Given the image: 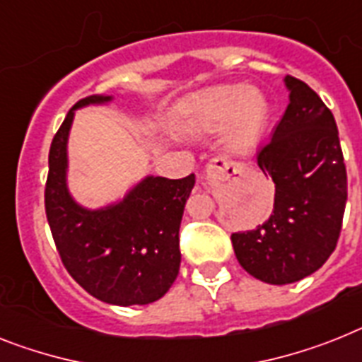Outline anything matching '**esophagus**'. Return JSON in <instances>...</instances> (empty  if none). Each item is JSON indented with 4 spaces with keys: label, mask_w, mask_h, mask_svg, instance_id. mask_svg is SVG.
Instances as JSON below:
<instances>
[{
    "label": "esophagus",
    "mask_w": 362,
    "mask_h": 362,
    "mask_svg": "<svg viewBox=\"0 0 362 362\" xmlns=\"http://www.w3.org/2000/svg\"><path fill=\"white\" fill-rule=\"evenodd\" d=\"M238 173V163L232 162L228 156H215L206 163L204 178H215V176H230Z\"/></svg>",
    "instance_id": "esophagus-1"
}]
</instances>
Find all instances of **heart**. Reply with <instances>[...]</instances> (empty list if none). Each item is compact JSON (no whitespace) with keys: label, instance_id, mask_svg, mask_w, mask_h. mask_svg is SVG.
<instances>
[{"label":"heart","instance_id":"obj_1","mask_svg":"<svg viewBox=\"0 0 362 362\" xmlns=\"http://www.w3.org/2000/svg\"><path fill=\"white\" fill-rule=\"evenodd\" d=\"M199 129L218 130L228 124V144L248 148L265 130L269 106L257 90L245 86H218L202 93L187 110Z\"/></svg>","mask_w":362,"mask_h":362}]
</instances>
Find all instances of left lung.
Masks as SVG:
<instances>
[{"mask_svg": "<svg viewBox=\"0 0 362 362\" xmlns=\"http://www.w3.org/2000/svg\"><path fill=\"white\" fill-rule=\"evenodd\" d=\"M289 106L257 165L276 186L269 221L232 233L241 267L272 285L294 284L320 269L341 235L348 176L339 130L317 92L291 75Z\"/></svg>", "mask_w": 362, "mask_h": 362, "instance_id": "8db88e82", "label": "left lung"}]
</instances>
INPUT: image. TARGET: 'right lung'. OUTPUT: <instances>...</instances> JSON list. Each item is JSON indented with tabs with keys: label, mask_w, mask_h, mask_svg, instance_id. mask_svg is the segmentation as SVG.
Here are the masks:
<instances>
[{
	"label": "right lung",
	"mask_w": 362,
	"mask_h": 362,
	"mask_svg": "<svg viewBox=\"0 0 362 362\" xmlns=\"http://www.w3.org/2000/svg\"><path fill=\"white\" fill-rule=\"evenodd\" d=\"M110 99H81L54 134L45 182V215L64 267L86 293L123 308L145 305L162 298L178 276V232L195 175L178 180L147 176L117 204L101 209L78 206L66 186V145L73 114L81 106Z\"/></svg>",
	"instance_id": "obj_1"
}]
</instances>
